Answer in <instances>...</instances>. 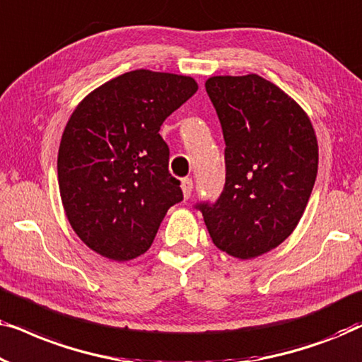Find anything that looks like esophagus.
I'll return each mask as SVG.
<instances>
[{
    "label": "esophagus",
    "mask_w": 362,
    "mask_h": 362,
    "mask_svg": "<svg viewBox=\"0 0 362 362\" xmlns=\"http://www.w3.org/2000/svg\"><path fill=\"white\" fill-rule=\"evenodd\" d=\"M192 187H194V182H192L191 177H182V180H181V189H182V194H185L186 199H189Z\"/></svg>",
    "instance_id": "esophagus-1"
}]
</instances>
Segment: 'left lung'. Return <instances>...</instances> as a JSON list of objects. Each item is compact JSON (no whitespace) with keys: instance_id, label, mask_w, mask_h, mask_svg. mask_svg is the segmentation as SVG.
I'll use <instances>...</instances> for the list:
<instances>
[{"instance_id":"8db88e82","label":"left lung","mask_w":362,"mask_h":362,"mask_svg":"<svg viewBox=\"0 0 362 362\" xmlns=\"http://www.w3.org/2000/svg\"><path fill=\"white\" fill-rule=\"evenodd\" d=\"M226 150V185L197 202L212 242L237 259L275 249L303 216L318 173V141L293 98L257 74L207 78Z\"/></svg>"}]
</instances>
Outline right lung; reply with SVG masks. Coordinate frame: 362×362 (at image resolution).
Returning a JSON list of instances; mask_svg holds the SVG:
<instances>
[{"label": "right lung", "mask_w": 362, "mask_h": 362, "mask_svg": "<svg viewBox=\"0 0 362 362\" xmlns=\"http://www.w3.org/2000/svg\"><path fill=\"white\" fill-rule=\"evenodd\" d=\"M196 90L191 77L138 69L88 93L69 118L59 189L72 229L97 254L118 262L145 254L182 201L160 128Z\"/></svg>", "instance_id": "add662e5"}]
</instances>
